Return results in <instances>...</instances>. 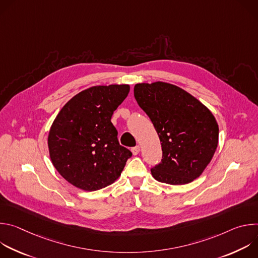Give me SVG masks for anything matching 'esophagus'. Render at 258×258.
<instances>
[{"instance_id":"1","label":"esophagus","mask_w":258,"mask_h":258,"mask_svg":"<svg viewBox=\"0 0 258 258\" xmlns=\"http://www.w3.org/2000/svg\"><path fill=\"white\" fill-rule=\"evenodd\" d=\"M140 150H141L140 146H136V147H134V148H132V152L134 155H138L140 153Z\"/></svg>"}]
</instances>
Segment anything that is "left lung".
<instances>
[{
    "instance_id": "8db88e82",
    "label": "left lung",
    "mask_w": 258,
    "mask_h": 258,
    "mask_svg": "<svg viewBox=\"0 0 258 258\" xmlns=\"http://www.w3.org/2000/svg\"><path fill=\"white\" fill-rule=\"evenodd\" d=\"M134 95L151 119L161 142V162L153 177L169 185H185L201 175L218 144V125L199 100L167 83L137 84Z\"/></svg>"
}]
</instances>
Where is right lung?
Listing matches in <instances>:
<instances>
[{
  "instance_id": "right-lung-1",
  "label": "right lung",
  "mask_w": 258,
  "mask_h": 258,
  "mask_svg": "<svg viewBox=\"0 0 258 258\" xmlns=\"http://www.w3.org/2000/svg\"><path fill=\"white\" fill-rule=\"evenodd\" d=\"M128 85L96 86L71 98L49 133L50 157L72 186L97 191L114 182L133 155L119 145L111 117L127 97Z\"/></svg>"
}]
</instances>
